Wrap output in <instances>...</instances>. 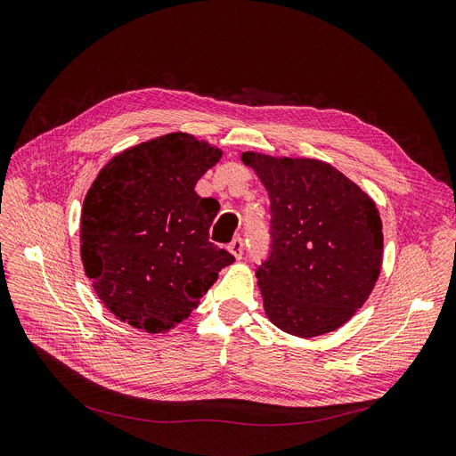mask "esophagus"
Masks as SVG:
<instances>
[{
  "label": "esophagus",
  "mask_w": 456,
  "mask_h": 456,
  "mask_svg": "<svg viewBox=\"0 0 456 456\" xmlns=\"http://www.w3.org/2000/svg\"><path fill=\"white\" fill-rule=\"evenodd\" d=\"M229 251L236 256V259H242V255H244V240L240 239H234L231 244H229Z\"/></svg>",
  "instance_id": "obj_1"
}]
</instances>
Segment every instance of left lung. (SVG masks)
Instances as JSON below:
<instances>
[{"label":"left lung","instance_id":"obj_1","mask_svg":"<svg viewBox=\"0 0 456 456\" xmlns=\"http://www.w3.org/2000/svg\"><path fill=\"white\" fill-rule=\"evenodd\" d=\"M270 197L272 244L256 268L266 316L296 338L338 330L369 298L384 234L370 197L311 158L244 152Z\"/></svg>","mask_w":456,"mask_h":456}]
</instances>
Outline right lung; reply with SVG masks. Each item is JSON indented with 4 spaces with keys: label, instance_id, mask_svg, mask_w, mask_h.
<instances>
[{
    "label": "right lung",
    "instance_id": "obj_1",
    "mask_svg": "<svg viewBox=\"0 0 456 456\" xmlns=\"http://www.w3.org/2000/svg\"><path fill=\"white\" fill-rule=\"evenodd\" d=\"M222 151L173 132L130 147L101 169L80 224L86 275L102 304L137 330L188 319L234 256L208 240L217 203L197 181Z\"/></svg>",
    "mask_w": 456,
    "mask_h": 456
}]
</instances>
